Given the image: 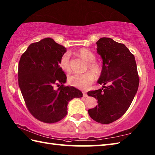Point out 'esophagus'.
I'll list each match as a JSON object with an SVG mask.
<instances>
[{"mask_svg": "<svg viewBox=\"0 0 155 155\" xmlns=\"http://www.w3.org/2000/svg\"><path fill=\"white\" fill-rule=\"evenodd\" d=\"M83 97H88V95H87V94L85 93V92H83Z\"/></svg>", "mask_w": 155, "mask_h": 155, "instance_id": "obj_1", "label": "esophagus"}]
</instances>
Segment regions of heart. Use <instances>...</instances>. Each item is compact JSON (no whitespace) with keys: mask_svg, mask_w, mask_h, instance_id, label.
Returning <instances> with one entry per match:
<instances>
[{"mask_svg":"<svg viewBox=\"0 0 155 155\" xmlns=\"http://www.w3.org/2000/svg\"><path fill=\"white\" fill-rule=\"evenodd\" d=\"M77 53L79 57L87 62L86 71L90 70L94 74L95 77L97 78L99 77L103 72V67L99 62L94 61L96 57L93 52L87 48H82L78 49ZM70 58V54L68 52H65L62 55L59 62L60 67L66 72L71 71ZM91 73L88 71L83 74H72L68 78V83L72 87L82 90H86L93 83L94 80V74H93V73Z\"/></svg>","mask_w":155,"mask_h":155,"instance_id":"obj_1","label":"heart"}]
</instances>
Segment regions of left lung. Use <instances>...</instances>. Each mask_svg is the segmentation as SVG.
Wrapping results in <instances>:
<instances>
[{"mask_svg":"<svg viewBox=\"0 0 155 155\" xmlns=\"http://www.w3.org/2000/svg\"><path fill=\"white\" fill-rule=\"evenodd\" d=\"M97 52L103 58V72L98 83L103 88L88 91L98 105L88 110L97 123L109 124L126 113L139 84L134 56L124 44L103 37L97 42Z\"/></svg>","mask_w":155,"mask_h":155,"instance_id":"left-lung-1","label":"left lung"}]
</instances>
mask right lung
I'll return each mask as SVG.
<instances>
[{
	"instance_id": "right-lung-1",
	"label": "right lung",
	"mask_w": 155,
	"mask_h": 155,
	"mask_svg": "<svg viewBox=\"0 0 155 155\" xmlns=\"http://www.w3.org/2000/svg\"><path fill=\"white\" fill-rule=\"evenodd\" d=\"M66 52L63 46L46 38L31 44L20 58L18 85L26 107L35 118L45 123L62 120L67 114L68 102L83 97L77 88L64 85L67 76L59 62Z\"/></svg>"
}]
</instances>
